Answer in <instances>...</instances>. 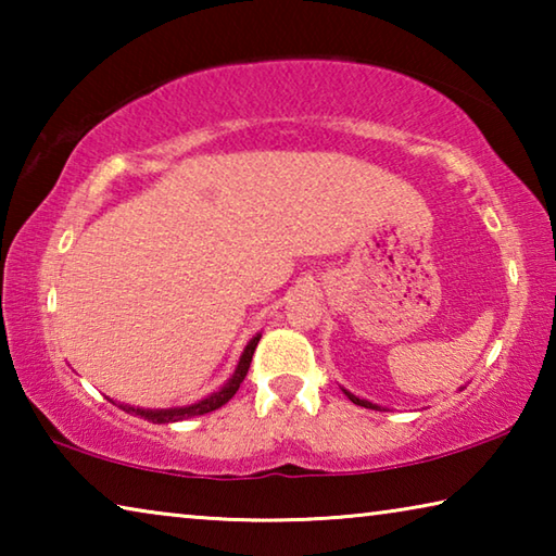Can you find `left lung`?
<instances>
[{
    "label": "left lung",
    "instance_id": "left-lung-1",
    "mask_svg": "<svg viewBox=\"0 0 556 556\" xmlns=\"http://www.w3.org/2000/svg\"><path fill=\"white\" fill-rule=\"evenodd\" d=\"M348 394V400H351L353 404H357V407H368V409H380V407H375L372 402H365V400H361V397H355V394H351V392H345Z\"/></svg>",
    "mask_w": 556,
    "mask_h": 556
}]
</instances>
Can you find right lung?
Instances as JSON below:
<instances>
[{
	"mask_svg": "<svg viewBox=\"0 0 556 556\" xmlns=\"http://www.w3.org/2000/svg\"><path fill=\"white\" fill-rule=\"evenodd\" d=\"M260 343V336L252 338V341L248 343V348H244V353L240 357L238 363V370H235V375L230 378V382L225 384V388L220 392L211 394L208 400H203L199 404H191V407H181V409H135V407H127V404H119L122 409L125 412H135V417H144L147 421H154V425H168V421H181L186 417H195V414H208L213 409L223 407L225 402L232 400V394L240 390V384L244 380V375H248L250 370V363H252V355H255V348Z\"/></svg>",
	"mask_w": 556,
	"mask_h": 556,
	"instance_id": "1",
	"label": "right lung"
}]
</instances>
